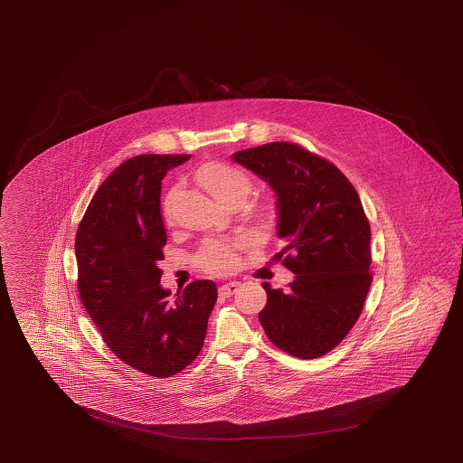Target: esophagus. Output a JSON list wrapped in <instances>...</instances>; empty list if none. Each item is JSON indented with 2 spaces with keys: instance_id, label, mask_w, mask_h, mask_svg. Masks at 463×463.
<instances>
[{
  "instance_id": "1",
  "label": "esophagus",
  "mask_w": 463,
  "mask_h": 463,
  "mask_svg": "<svg viewBox=\"0 0 463 463\" xmlns=\"http://www.w3.org/2000/svg\"><path fill=\"white\" fill-rule=\"evenodd\" d=\"M240 283L238 281H232V283H227V285L220 286L218 288V293L220 296H233L235 293H238V289H240Z\"/></svg>"
}]
</instances>
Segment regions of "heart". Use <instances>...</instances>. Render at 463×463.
<instances>
[{
	"label": "heart",
	"instance_id": "b5f03b06",
	"mask_svg": "<svg viewBox=\"0 0 463 463\" xmlns=\"http://www.w3.org/2000/svg\"><path fill=\"white\" fill-rule=\"evenodd\" d=\"M200 182L220 202L228 203L235 198H246L251 190V178L241 168L227 164H210L198 172ZM248 236L222 238L212 236L202 241L194 256L195 265L210 275H228L240 265V251L250 246Z\"/></svg>",
	"mask_w": 463,
	"mask_h": 463
}]
</instances>
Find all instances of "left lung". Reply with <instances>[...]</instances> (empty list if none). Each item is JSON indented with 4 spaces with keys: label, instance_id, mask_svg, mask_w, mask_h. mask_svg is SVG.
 Here are the masks:
<instances>
[{
    "label": "left lung",
    "instance_id": "1",
    "mask_svg": "<svg viewBox=\"0 0 463 463\" xmlns=\"http://www.w3.org/2000/svg\"><path fill=\"white\" fill-rule=\"evenodd\" d=\"M278 195V260L295 273L288 289L263 288L258 315L268 339L288 354L316 359L333 351L363 313L373 283L371 225L361 198L327 158L293 142L233 154Z\"/></svg>",
    "mask_w": 463,
    "mask_h": 463
}]
</instances>
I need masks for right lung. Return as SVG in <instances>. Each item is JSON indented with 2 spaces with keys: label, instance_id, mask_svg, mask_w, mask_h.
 Returning a JSON list of instances; mask_svg holds the SVG:
<instances>
[{
  "label": "right lung",
  "instance_id": "1",
  "mask_svg": "<svg viewBox=\"0 0 463 463\" xmlns=\"http://www.w3.org/2000/svg\"><path fill=\"white\" fill-rule=\"evenodd\" d=\"M190 156L146 154L120 164L98 188L76 233L78 291L109 349L158 379L200 354L217 285L197 279L170 298L160 283L167 243L162 178Z\"/></svg>",
  "mask_w": 463,
  "mask_h": 463
}]
</instances>
